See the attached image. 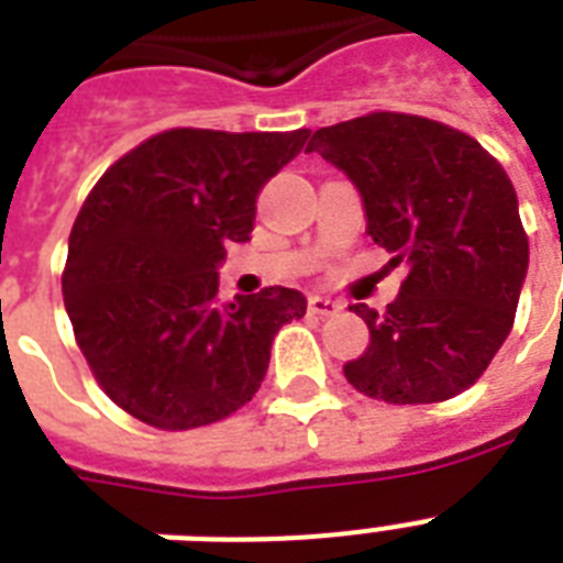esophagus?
Segmentation results:
<instances>
[{
	"mask_svg": "<svg viewBox=\"0 0 563 563\" xmlns=\"http://www.w3.org/2000/svg\"><path fill=\"white\" fill-rule=\"evenodd\" d=\"M342 309H344L342 300L327 298V295H312V298H309V312H316V316H321V318L339 316Z\"/></svg>",
	"mask_w": 563,
	"mask_h": 563,
	"instance_id": "obj_1",
	"label": "esophagus"
}]
</instances>
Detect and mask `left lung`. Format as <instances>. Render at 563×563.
<instances>
[{
  "instance_id": "8db88e82",
  "label": "left lung",
  "mask_w": 563,
  "mask_h": 563,
  "mask_svg": "<svg viewBox=\"0 0 563 563\" xmlns=\"http://www.w3.org/2000/svg\"><path fill=\"white\" fill-rule=\"evenodd\" d=\"M307 152L347 175L368 236L409 274L385 312L351 307L368 351L344 365L356 391L441 402L471 388L511 333L529 268L517 192L473 136L409 113L321 128Z\"/></svg>"
}]
</instances>
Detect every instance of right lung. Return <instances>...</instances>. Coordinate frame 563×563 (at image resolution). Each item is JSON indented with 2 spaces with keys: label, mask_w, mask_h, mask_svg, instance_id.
<instances>
[{
  "label": "right lung",
  "mask_w": 563,
  "mask_h": 563,
  "mask_svg": "<svg viewBox=\"0 0 563 563\" xmlns=\"http://www.w3.org/2000/svg\"><path fill=\"white\" fill-rule=\"evenodd\" d=\"M309 140L175 128L110 166L69 233L64 307L110 400L157 429L228 418L263 383L277 330L307 316L298 289L219 300L230 242L256 195Z\"/></svg>",
  "instance_id": "obj_1"
}]
</instances>
